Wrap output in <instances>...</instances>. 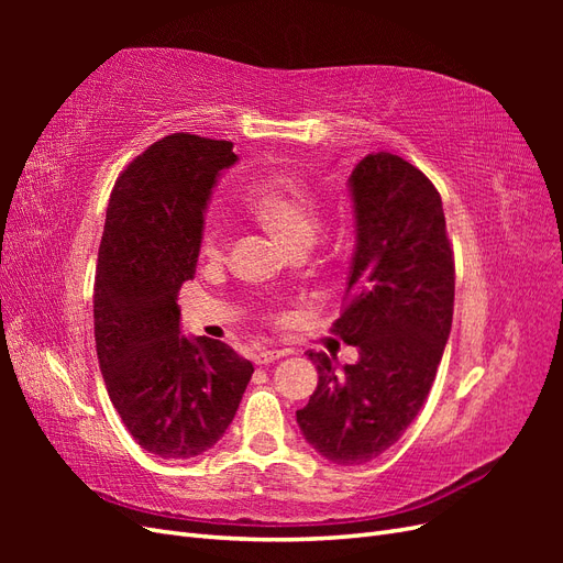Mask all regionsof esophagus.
<instances>
[{
    "mask_svg": "<svg viewBox=\"0 0 563 563\" xmlns=\"http://www.w3.org/2000/svg\"><path fill=\"white\" fill-rule=\"evenodd\" d=\"M288 352L286 350H261V352H255V364L258 366H263V364H272V362H277V360H282V356H286Z\"/></svg>",
    "mask_w": 563,
    "mask_h": 563,
    "instance_id": "esophagus-1",
    "label": "esophagus"
}]
</instances>
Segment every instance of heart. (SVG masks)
Instances as JSON below:
<instances>
[{
	"instance_id": "b5f03b06",
	"label": "heart",
	"mask_w": 563,
	"mask_h": 563,
	"mask_svg": "<svg viewBox=\"0 0 563 563\" xmlns=\"http://www.w3.org/2000/svg\"><path fill=\"white\" fill-rule=\"evenodd\" d=\"M244 201L251 213L291 249L314 240L319 228L317 197L300 178L286 174L263 176L249 187ZM223 225L220 220L209 218L201 228V253L213 258L223 249Z\"/></svg>"
}]
</instances>
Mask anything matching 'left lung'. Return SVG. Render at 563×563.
<instances>
[{
    "mask_svg": "<svg viewBox=\"0 0 563 563\" xmlns=\"http://www.w3.org/2000/svg\"><path fill=\"white\" fill-rule=\"evenodd\" d=\"M347 185L356 246L331 331L360 360L338 366L310 350L319 383L296 420L321 457L364 465L397 444L430 395L451 333L455 265L441 197L420 168L376 152Z\"/></svg>",
    "mask_w": 563,
    "mask_h": 563,
    "instance_id": "1",
    "label": "left lung"
}]
</instances>
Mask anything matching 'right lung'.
Instances as JSON below:
<instances>
[{"label": "right lung", "mask_w": 563, "mask_h": 563, "mask_svg": "<svg viewBox=\"0 0 563 563\" xmlns=\"http://www.w3.org/2000/svg\"><path fill=\"white\" fill-rule=\"evenodd\" d=\"M236 155L230 141L172 133L117 178L93 286L96 352L131 437L164 460L218 444L253 364L207 335H180L178 291L195 277L203 211Z\"/></svg>", "instance_id": "right-lung-1"}]
</instances>
